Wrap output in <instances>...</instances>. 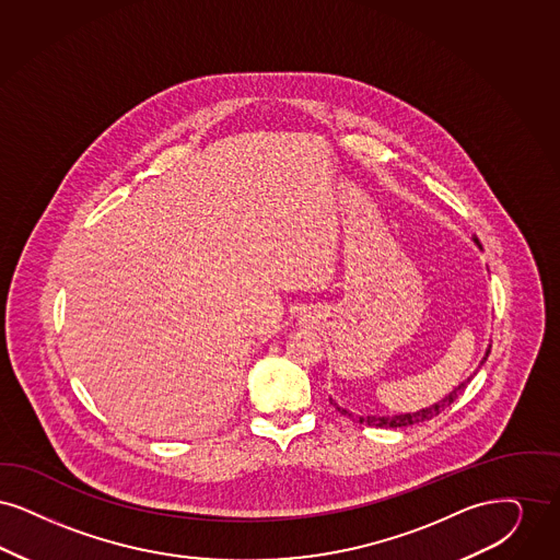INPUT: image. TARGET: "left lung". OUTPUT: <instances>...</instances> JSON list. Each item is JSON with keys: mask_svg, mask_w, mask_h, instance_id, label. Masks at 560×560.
Instances as JSON below:
<instances>
[{"mask_svg": "<svg viewBox=\"0 0 560 560\" xmlns=\"http://www.w3.org/2000/svg\"><path fill=\"white\" fill-rule=\"evenodd\" d=\"M475 244L481 248V244H479L477 238H475ZM489 351H491V345H487L486 355H483V360L479 362V368L470 374V378L481 370V365L486 364V360L489 358ZM470 378H466V381L460 383L456 389L452 390V393H447V395H445L441 401H438V404H433V406H429V408H422V410H416V412L387 413V416H374V413H368V416H360V413L349 412L347 408H341L332 397H330V404H332L339 412L345 413V416H349V418H353V420H358V422H362V424H368V427H381V429L412 427V424H418V422H427V420H431V418H435L438 413L443 412L445 408H450V406L458 399V395L466 389V385L470 383Z\"/></svg>", "mask_w": 560, "mask_h": 560, "instance_id": "left-lung-1", "label": "left lung"}]
</instances>
